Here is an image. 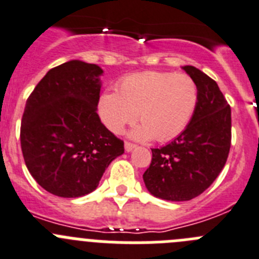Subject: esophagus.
I'll return each instance as SVG.
<instances>
[{"label": "esophagus", "instance_id": "1", "mask_svg": "<svg viewBox=\"0 0 259 259\" xmlns=\"http://www.w3.org/2000/svg\"><path fill=\"white\" fill-rule=\"evenodd\" d=\"M135 144L134 143H130V142H125V151L126 152H132L133 149L135 148Z\"/></svg>", "mask_w": 259, "mask_h": 259}]
</instances>
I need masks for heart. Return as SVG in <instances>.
I'll use <instances>...</instances> for the list:
<instances>
[{
  "instance_id": "heart-1",
  "label": "heart",
  "mask_w": 259,
  "mask_h": 259,
  "mask_svg": "<svg viewBox=\"0 0 259 259\" xmlns=\"http://www.w3.org/2000/svg\"><path fill=\"white\" fill-rule=\"evenodd\" d=\"M116 89L100 96L98 116L117 134L138 115L142 125L133 132L137 139L171 141L187 127L198 103V87L187 74L137 72L122 78Z\"/></svg>"
}]
</instances>
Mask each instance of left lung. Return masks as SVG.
<instances>
[{
  "label": "left lung",
  "mask_w": 259,
  "mask_h": 259,
  "mask_svg": "<svg viewBox=\"0 0 259 259\" xmlns=\"http://www.w3.org/2000/svg\"><path fill=\"white\" fill-rule=\"evenodd\" d=\"M198 87V103L185 130L171 143L152 148L143 174L147 189L161 199L180 202L202 194L224 168L231 146V108L208 75L184 66Z\"/></svg>",
  "instance_id": "1"
}]
</instances>
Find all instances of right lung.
I'll return each instance as SVG.
<instances>
[{"label": "right lung", "instance_id": "obj_1", "mask_svg": "<svg viewBox=\"0 0 259 259\" xmlns=\"http://www.w3.org/2000/svg\"><path fill=\"white\" fill-rule=\"evenodd\" d=\"M103 70L72 60L51 69L28 97L21 118L24 161L38 184L57 197L93 192L124 153V142L97 113Z\"/></svg>", "mask_w": 259, "mask_h": 259}]
</instances>
